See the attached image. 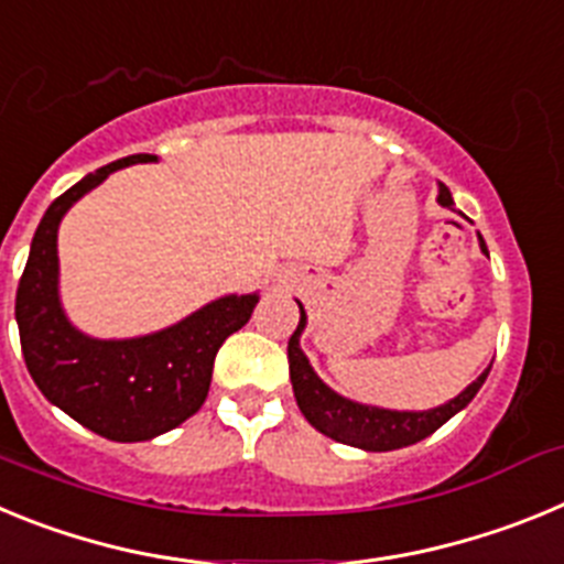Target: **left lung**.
Masks as SVG:
<instances>
[{
	"label": "left lung",
	"instance_id": "8db88e82",
	"mask_svg": "<svg viewBox=\"0 0 564 564\" xmlns=\"http://www.w3.org/2000/svg\"><path fill=\"white\" fill-rule=\"evenodd\" d=\"M437 203H441L443 208H452V212H455L452 192L443 186V183H437ZM477 237H480V234H477ZM480 251L488 253L482 237ZM305 307L299 302V327L293 330L291 341H288V364H291V383L299 410H302V415L307 417V423H311L313 430L364 452L403 449V446H412V443L430 437L432 432L441 430L449 417H455L457 412L466 410L468 403H471V398H475L477 392H480L482 383H486L488 370H491V367H486V370L477 376V381L468 383L460 395L441 403L435 410H383V406H370V403H358L350 401V398L338 395L336 390H330V387L316 376V370H313L307 356L302 352V347H299V338L305 333Z\"/></svg>",
	"mask_w": 564,
	"mask_h": 564
}]
</instances>
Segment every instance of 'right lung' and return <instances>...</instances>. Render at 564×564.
I'll return each instance as SVG.
<instances>
[{"instance_id": "add662e5", "label": "right lung", "mask_w": 564, "mask_h": 564, "mask_svg": "<svg viewBox=\"0 0 564 564\" xmlns=\"http://www.w3.org/2000/svg\"><path fill=\"white\" fill-rule=\"evenodd\" d=\"M158 154H129L56 197L39 223L17 291L24 364L42 395L89 432L118 443L152 441L200 410L214 356L248 325L259 293H228L177 325L132 338H93L67 318L58 296V226L109 174Z\"/></svg>"}]
</instances>
